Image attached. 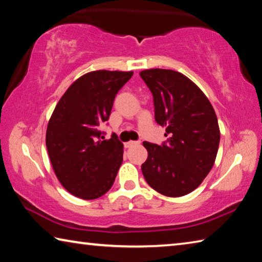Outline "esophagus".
I'll return each instance as SVG.
<instances>
[{
  "label": "esophagus",
  "mask_w": 262,
  "mask_h": 262,
  "mask_svg": "<svg viewBox=\"0 0 262 262\" xmlns=\"http://www.w3.org/2000/svg\"><path fill=\"white\" fill-rule=\"evenodd\" d=\"M136 144H140V142H137V141H129V142H127V143L125 144V147H126V148H132V147H134V145H136Z\"/></svg>",
  "instance_id": "esophagus-1"
}]
</instances>
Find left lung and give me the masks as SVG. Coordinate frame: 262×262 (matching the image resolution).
I'll list each match as a JSON object with an SVG mask.
<instances>
[{
	"instance_id": "left-lung-1",
	"label": "left lung",
	"mask_w": 262,
	"mask_h": 262,
	"mask_svg": "<svg viewBox=\"0 0 262 262\" xmlns=\"http://www.w3.org/2000/svg\"><path fill=\"white\" fill-rule=\"evenodd\" d=\"M154 97L155 120L165 127L162 145L144 141V179L158 193L178 198L200 185L214 165L220 127L206 95L188 77L170 69L140 73Z\"/></svg>"
}]
</instances>
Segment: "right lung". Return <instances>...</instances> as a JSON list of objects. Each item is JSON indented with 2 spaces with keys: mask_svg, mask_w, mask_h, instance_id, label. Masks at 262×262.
Listing matches in <instances>:
<instances>
[{
  "mask_svg": "<svg viewBox=\"0 0 262 262\" xmlns=\"http://www.w3.org/2000/svg\"><path fill=\"white\" fill-rule=\"evenodd\" d=\"M133 72L96 70L76 79L61 97L48 121L46 147L61 185L75 196L104 195L122 163L123 144L113 134L104 140L99 126L107 121L118 91Z\"/></svg>",
  "mask_w": 262,
  "mask_h": 262,
  "instance_id": "right-lung-1",
  "label": "right lung"
}]
</instances>
